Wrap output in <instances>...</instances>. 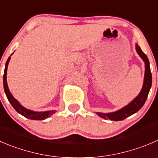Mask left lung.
<instances>
[{
    "label": "left lung",
    "mask_w": 158,
    "mask_h": 158,
    "mask_svg": "<svg viewBox=\"0 0 158 158\" xmlns=\"http://www.w3.org/2000/svg\"><path fill=\"white\" fill-rule=\"evenodd\" d=\"M136 49L139 56L142 58L143 60L145 63V74H144V80L143 88L141 89L139 94L132 101L130 104L127 106L123 107V109L116 111L114 112H109V113H103V112H96L98 115L105 119H111L114 121H121L125 119L127 117L130 116L133 114L137 112L145 103L146 100L148 98V94H149L150 89L152 85V74L150 68V63L148 56L141 50L140 47L136 44Z\"/></svg>",
    "instance_id": "left-lung-1"
}]
</instances>
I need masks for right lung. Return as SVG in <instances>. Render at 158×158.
Returning a JSON list of instances; mask_svg holds the SVG:
<instances>
[{"label":"right lung","mask_w":158,"mask_h":158,"mask_svg":"<svg viewBox=\"0 0 158 158\" xmlns=\"http://www.w3.org/2000/svg\"><path fill=\"white\" fill-rule=\"evenodd\" d=\"M12 55V54H11ZM10 56H9L7 59V62L5 64V68H4V77H3V82H4V92H5L6 96H7V99H8L9 102L11 104L15 109L19 112V114L25 116V118H30V119L33 120H43L47 118L49 116H51L52 114L55 113L56 111V110H51V111H46V112H34V111L29 110L27 109L26 108L23 107L20 103L13 97V95L10 94V91H9L8 86H7V66H8V63L10 61Z\"/></svg>","instance_id":"1"}]
</instances>
